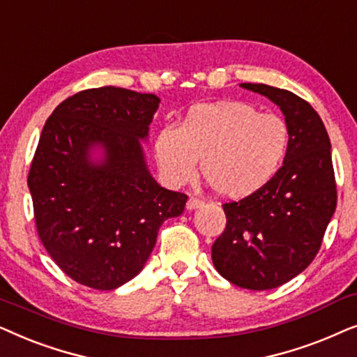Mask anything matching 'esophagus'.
I'll return each instance as SVG.
<instances>
[{"label":"esophagus","instance_id":"esophagus-1","mask_svg":"<svg viewBox=\"0 0 357 357\" xmlns=\"http://www.w3.org/2000/svg\"><path fill=\"white\" fill-rule=\"evenodd\" d=\"M204 204V201L201 197H196V196H191L188 199V204H186V207L189 208V211H192V208H197V207H201Z\"/></svg>","mask_w":357,"mask_h":357}]
</instances>
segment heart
<instances>
[{"mask_svg":"<svg viewBox=\"0 0 357 357\" xmlns=\"http://www.w3.org/2000/svg\"><path fill=\"white\" fill-rule=\"evenodd\" d=\"M289 126L281 116L259 112L243 101L197 104L179 126H165L155 155L165 178L181 186L202 174L223 197L240 199L278 174L289 150Z\"/></svg>","mask_w":357,"mask_h":357,"instance_id":"1","label":"heart"}]
</instances>
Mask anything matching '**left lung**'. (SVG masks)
Segmentation results:
<instances>
[{"label": "left lung", "instance_id": "obj_1", "mask_svg": "<svg viewBox=\"0 0 357 357\" xmlns=\"http://www.w3.org/2000/svg\"><path fill=\"white\" fill-rule=\"evenodd\" d=\"M241 86L281 107L291 140L266 186L222 206L227 225L212 245V261L235 286L268 291L301 274L320 250L336 208L335 169L330 137L305 99L268 84Z\"/></svg>", "mask_w": 357, "mask_h": 357}]
</instances>
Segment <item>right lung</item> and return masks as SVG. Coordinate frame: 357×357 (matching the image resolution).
<instances>
[{
  "mask_svg": "<svg viewBox=\"0 0 357 357\" xmlns=\"http://www.w3.org/2000/svg\"><path fill=\"white\" fill-rule=\"evenodd\" d=\"M160 104L155 94L102 86L55 107L42 129L27 186L37 234L73 281L98 291L129 282L144 268L160 227L181 215L188 196L146 169L140 140ZM101 144L93 164L89 149Z\"/></svg>",
  "mask_w": 357,
  "mask_h": 357,
  "instance_id": "right-lung-1",
  "label": "right lung"
}]
</instances>
